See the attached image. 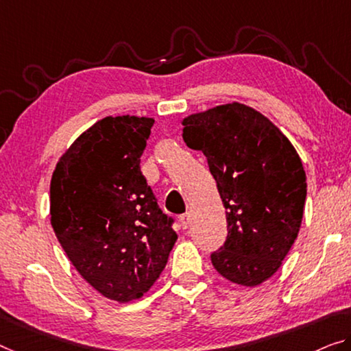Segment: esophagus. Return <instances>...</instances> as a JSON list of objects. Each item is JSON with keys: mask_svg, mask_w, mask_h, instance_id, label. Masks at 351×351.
Here are the masks:
<instances>
[{"mask_svg": "<svg viewBox=\"0 0 351 351\" xmlns=\"http://www.w3.org/2000/svg\"><path fill=\"white\" fill-rule=\"evenodd\" d=\"M191 219H193V217H191L190 212L185 213V215H182V217H180V226H182V229H188V226L191 224Z\"/></svg>", "mask_w": 351, "mask_h": 351, "instance_id": "esophagus-1", "label": "esophagus"}]
</instances>
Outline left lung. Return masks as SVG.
<instances>
[{"label":"left lung","mask_w":351,"mask_h":351,"mask_svg":"<svg viewBox=\"0 0 351 351\" xmlns=\"http://www.w3.org/2000/svg\"><path fill=\"white\" fill-rule=\"evenodd\" d=\"M183 141L201 150L228 212V239L212 263L230 282L256 287L281 267L298 237L306 172L285 134L243 104L183 119Z\"/></svg>","instance_id":"8db88e82"}]
</instances>
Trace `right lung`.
Wrapping results in <instances>:
<instances>
[{
  "mask_svg": "<svg viewBox=\"0 0 351 351\" xmlns=\"http://www.w3.org/2000/svg\"><path fill=\"white\" fill-rule=\"evenodd\" d=\"M152 117L108 116L75 139L50 183V219L97 292L128 303L160 278L177 240L141 172Z\"/></svg>",
  "mask_w": 351,
  "mask_h": 351,
  "instance_id": "obj_1",
  "label": "right lung"
}]
</instances>
